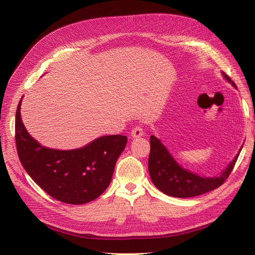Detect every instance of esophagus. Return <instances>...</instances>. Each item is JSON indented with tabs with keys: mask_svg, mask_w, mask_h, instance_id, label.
<instances>
[{
	"mask_svg": "<svg viewBox=\"0 0 255 255\" xmlns=\"http://www.w3.org/2000/svg\"><path fill=\"white\" fill-rule=\"evenodd\" d=\"M143 135V130L140 126H135L134 128L132 129L131 131V136L133 138H137V137H140Z\"/></svg>",
	"mask_w": 255,
	"mask_h": 255,
	"instance_id": "esophagus-1",
	"label": "esophagus"
}]
</instances>
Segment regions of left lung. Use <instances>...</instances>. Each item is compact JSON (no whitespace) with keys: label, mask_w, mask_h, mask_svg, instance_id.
Listing matches in <instances>:
<instances>
[{"label":"left lung","mask_w":255,"mask_h":255,"mask_svg":"<svg viewBox=\"0 0 255 255\" xmlns=\"http://www.w3.org/2000/svg\"><path fill=\"white\" fill-rule=\"evenodd\" d=\"M222 75L237 89L235 83L224 72ZM151 151L149 156V172L153 184L166 195L186 198L197 196L218 188L232 172L243 145L231 163L217 177H203L180 165L166 149L162 141L155 135L150 137ZM244 144V143H243Z\"/></svg>","instance_id":"left-lung-1"}]
</instances>
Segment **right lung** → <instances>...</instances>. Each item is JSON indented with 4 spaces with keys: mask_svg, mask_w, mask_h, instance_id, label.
I'll list each match as a JSON object with an SVG mask.
<instances>
[{
    "mask_svg": "<svg viewBox=\"0 0 255 255\" xmlns=\"http://www.w3.org/2000/svg\"><path fill=\"white\" fill-rule=\"evenodd\" d=\"M21 100L15 116V140L28 175L47 194L65 204L83 205L100 196L112 182L127 136H101L74 150L46 148L26 131L20 116Z\"/></svg>",
    "mask_w": 255,
    "mask_h": 255,
    "instance_id": "right-lung-1",
    "label": "right lung"
}]
</instances>
